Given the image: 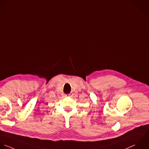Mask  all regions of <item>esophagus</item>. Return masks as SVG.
<instances>
[{"label": "esophagus", "mask_w": 149, "mask_h": 149, "mask_svg": "<svg viewBox=\"0 0 149 149\" xmlns=\"http://www.w3.org/2000/svg\"><path fill=\"white\" fill-rule=\"evenodd\" d=\"M72 95V94L70 93H68V94H67V95H66V96H71Z\"/></svg>", "instance_id": "1"}]
</instances>
